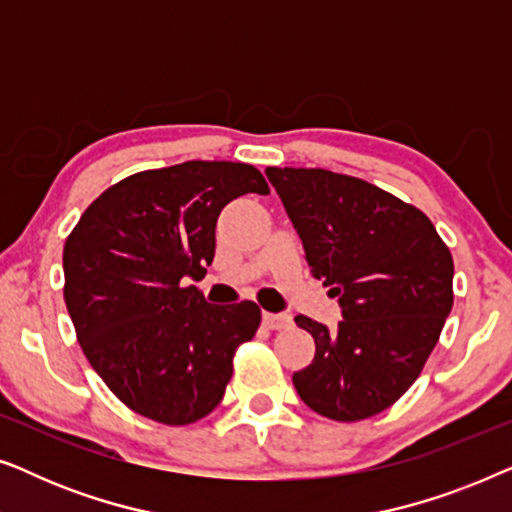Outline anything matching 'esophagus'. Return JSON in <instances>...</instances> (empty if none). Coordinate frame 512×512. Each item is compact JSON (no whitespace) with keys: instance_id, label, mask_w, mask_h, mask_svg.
Here are the masks:
<instances>
[{"instance_id":"34e87169","label":"esophagus","mask_w":512,"mask_h":512,"mask_svg":"<svg viewBox=\"0 0 512 512\" xmlns=\"http://www.w3.org/2000/svg\"><path fill=\"white\" fill-rule=\"evenodd\" d=\"M263 324L272 331H282V328L291 326V317L284 312H263Z\"/></svg>"}]
</instances>
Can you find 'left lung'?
Instances as JSON below:
<instances>
[{
    "label": "left lung",
    "instance_id": "obj_1",
    "mask_svg": "<svg viewBox=\"0 0 512 512\" xmlns=\"http://www.w3.org/2000/svg\"><path fill=\"white\" fill-rule=\"evenodd\" d=\"M312 277L338 296L335 331L298 314L317 352L293 373L307 408L359 422L394 405L422 373L452 310L454 263L429 216L368 181L268 167Z\"/></svg>",
    "mask_w": 512,
    "mask_h": 512
}]
</instances>
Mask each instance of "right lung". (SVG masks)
Masks as SVG:
<instances>
[{"mask_svg": "<svg viewBox=\"0 0 512 512\" xmlns=\"http://www.w3.org/2000/svg\"><path fill=\"white\" fill-rule=\"evenodd\" d=\"M244 193H270L254 165L228 160L146 170L90 205L62 251L65 303L90 366L137 415L167 426L207 417L233 354L256 335L251 300L212 305L198 291L216 219Z\"/></svg>", "mask_w": 512, "mask_h": 512, "instance_id": "1", "label": "right lung"}]
</instances>
